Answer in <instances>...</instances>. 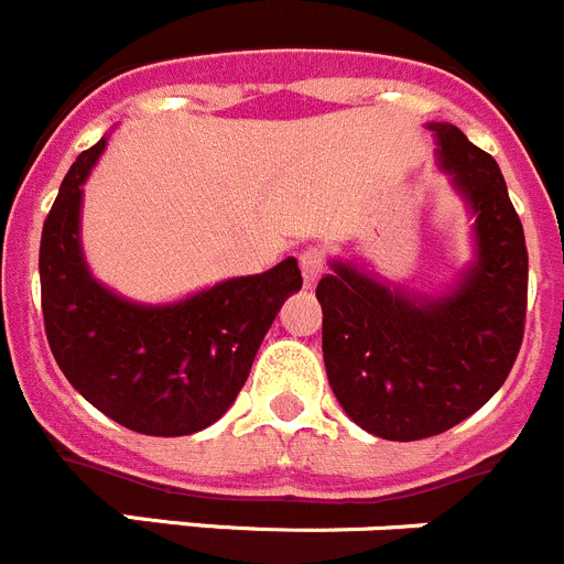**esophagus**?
Instances as JSON below:
<instances>
[{
  "label": "esophagus",
  "mask_w": 564,
  "mask_h": 564,
  "mask_svg": "<svg viewBox=\"0 0 564 564\" xmlns=\"http://www.w3.org/2000/svg\"><path fill=\"white\" fill-rule=\"evenodd\" d=\"M299 265H302L304 285H316L318 276L324 273V254L318 248H307V251L299 257Z\"/></svg>",
  "instance_id": "1"
}]
</instances>
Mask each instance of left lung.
Here are the masks:
<instances>
[{
    "instance_id": "left-lung-1",
    "label": "left lung",
    "mask_w": 564,
    "mask_h": 564,
    "mask_svg": "<svg viewBox=\"0 0 564 564\" xmlns=\"http://www.w3.org/2000/svg\"><path fill=\"white\" fill-rule=\"evenodd\" d=\"M427 131L473 218V260L453 285L422 293L333 257L316 288L333 394L355 425L389 442L436 436L487 405L523 340L529 251L498 162L451 122Z\"/></svg>"
}]
</instances>
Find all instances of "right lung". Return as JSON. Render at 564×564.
<instances>
[{
	"instance_id": "add662e5",
	"label": "right lung",
	"mask_w": 564,
	"mask_h": 564,
	"mask_svg": "<svg viewBox=\"0 0 564 564\" xmlns=\"http://www.w3.org/2000/svg\"><path fill=\"white\" fill-rule=\"evenodd\" d=\"M108 137L77 156L44 220L41 310L50 349L75 391L108 420L144 436H189L218 422L240 394L302 271L288 257L271 271L215 282L178 302L120 296L91 273L80 242L83 184Z\"/></svg>"
}]
</instances>
